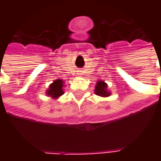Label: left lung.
<instances>
[{
  "mask_svg": "<svg viewBox=\"0 0 161 161\" xmlns=\"http://www.w3.org/2000/svg\"><path fill=\"white\" fill-rule=\"evenodd\" d=\"M95 94L102 97H108L111 95V92L108 90V84L104 81L99 80L95 86Z\"/></svg>",
  "mask_w": 161,
  "mask_h": 161,
  "instance_id": "1",
  "label": "left lung"
}]
</instances>
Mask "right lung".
<instances>
[{
	"mask_svg": "<svg viewBox=\"0 0 161 161\" xmlns=\"http://www.w3.org/2000/svg\"><path fill=\"white\" fill-rule=\"evenodd\" d=\"M64 82L62 79H56L53 81V83L49 85V88L46 90V94L47 97H52L56 100L64 94Z\"/></svg>",
	"mask_w": 161,
	"mask_h": 161,
	"instance_id": "1",
	"label": "right lung"
}]
</instances>
